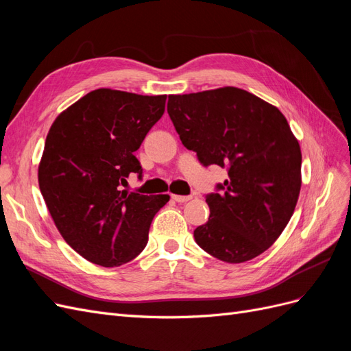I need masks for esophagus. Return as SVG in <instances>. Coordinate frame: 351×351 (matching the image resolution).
Returning <instances> with one entry per match:
<instances>
[{
  "mask_svg": "<svg viewBox=\"0 0 351 351\" xmlns=\"http://www.w3.org/2000/svg\"><path fill=\"white\" fill-rule=\"evenodd\" d=\"M173 199H174L176 202H180V204H184V202H189L190 199H193V196H192V195H189V196H182V195H173Z\"/></svg>",
  "mask_w": 351,
  "mask_h": 351,
  "instance_id": "obj_1",
  "label": "esophagus"
}]
</instances>
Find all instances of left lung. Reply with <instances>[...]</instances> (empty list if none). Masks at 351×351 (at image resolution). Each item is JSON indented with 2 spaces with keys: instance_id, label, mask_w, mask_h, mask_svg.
I'll use <instances>...</instances> for the list:
<instances>
[{
  "instance_id": "8db88e82",
  "label": "left lung",
  "mask_w": 351,
  "mask_h": 351,
  "mask_svg": "<svg viewBox=\"0 0 351 351\" xmlns=\"http://www.w3.org/2000/svg\"><path fill=\"white\" fill-rule=\"evenodd\" d=\"M167 111L180 141L204 167L228 178L205 196L209 219L193 236L212 256L241 263L280 237L302 186V152L278 108L239 88L169 95Z\"/></svg>"
}]
</instances>
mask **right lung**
<instances>
[{
    "label": "right lung",
    "mask_w": 351,
    "mask_h": 351,
    "mask_svg": "<svg viewBox=\"0 0 351 351\" xmlns=\"http://www.w3.org/2000/svg\"><path fill=\"white\" fill-rule=\"evenodd\" d=\"M167 95L97 89L52 123L38 180L58 231L80 256L105 268L133 261L168 195L121 186L143 168L134 152L165 111Z\"/></svg>",
    "instance_id": "obj_1"
}]
</instances>
